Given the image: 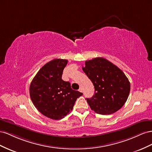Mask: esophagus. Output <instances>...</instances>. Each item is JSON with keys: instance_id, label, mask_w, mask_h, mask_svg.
<instances>
[{"instance_id": "34e87169", "label": "esophagus", "mask_w": 152, "mask_h": 152, "mask_svg": "<svg viewBox=\"0 0 152 152\" xmlns=\"http://www.w3.org/2000/svg\"><path fill=\"white\" fill-rule=\"evenodd\" d=\"M78 90H79V92H83V88H82L81 87H80Z\"/></svg>"}]
</instances>
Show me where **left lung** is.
I'll use <instances>...</instances> for the list:
<instances>
[{
    "mask_svg": "<svg viewBox=\"0 0 152 152\" xmlns=\"http://www.w3.org/2000/svg\"><path fill=\"white\" fill-rule=\"evenodd\" d=\"M82 69L95 88L94 96L86 98L91 110L98 114L110 115L124 105L131 85L120 69L102 57L87 60Z\"/></svg>",
    "mask_w": 152,
    "mask_h": 152,
    "instance_id": "8db88e82",
    "label": "left lung"
}]
</instances>
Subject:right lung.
I'll return each instance as SVG.
<instances>
[{
	"instance_id": "obj_1",
	"label": "right lung",
	"mask_w": 152,
	"mask_h": 152,
	"mask_svg": "<svg viewBox=\"0 0 152 152\" xmlns=\"http://www.w3.org/2000/svg\"><path fill=\"white\" fill-rule=\"evenodd\" d=\"M67 60L54 59L46 64L30 85V96L40 113L53 120L64 118L72 111L76 99L83 94L71 88L69 81L62 80Z\"/></svg>"
}]
</instances>
